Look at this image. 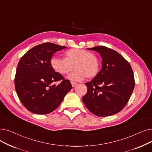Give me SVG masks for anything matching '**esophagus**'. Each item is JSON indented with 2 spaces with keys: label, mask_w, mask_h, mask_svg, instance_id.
<instances>
[{
  "label": "esophagus",
  "mask_w": 152,
  "mask_h": 152,
  "mask_svg": "<svg viewBox=\"0 0 152 152\" xmlns=\"http://www.w3.org/2000/svg\"><path fill=\"white\" fill-rule=\"evenodd\" d=\"M71 84H72V86H73V87H75L76 85H78V83H76V82H71Z\"/></svg>",
  "instance_id": "34e87169"
}]
</instances>
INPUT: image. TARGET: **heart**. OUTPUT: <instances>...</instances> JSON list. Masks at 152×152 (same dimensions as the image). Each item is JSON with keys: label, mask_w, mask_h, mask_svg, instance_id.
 I'll list each match as a JSON object with an SVG mask.
<instances>
[{"label": "heart", "mask_w": 152, "mask_h": 152, "mask_svg": "<svg viewBox=\"0 0 152 152\" xmlns=\"http://www.w3.org/2000/svg\"><path fill=\"white\" fill-rule=\"evenodd\" d=\"M64 59L53 57L50 64L53 69L61 75H66L74 68L76 69L69 76L71 80L79 81L95 77L98 73L99 64L96 55L85 49L73 48L64 53Z\"/></svg>", "instance_id": "obj_1"}]
</instances>
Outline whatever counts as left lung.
Masks as SVG:
<instances>
[{
    "label": "left lung",
    "mask_w": 152,
    "mask_h": 152,
    "mask_svg": "<svg viewBox=\"0 0 152 152\" xmlns=\"http://www.w3.org/2000/svg\"><path fill=\"white\" fill-rule=\"evenodd\" d=\"M102 57V68L90 82L83 102L93 114L109 116L121 111L127 104L135 86L131 65L119 53L106 46L88 48Z\"/></svg>",
    "instance_id": "obj_1"
}]
</instances>
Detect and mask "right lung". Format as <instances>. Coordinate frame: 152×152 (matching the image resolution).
<instances>
[{
    "label": "right lung",
    "instance_id": "right-lung-1",
    "mask_svg": "<svg viewBox=\"0 0 152 152\" xmlns=\"http://www.w3.org/2000/svg\"><path fill=\"white\" fill-rule=\"evenodd\" d=\"M66 46L46 42L33 47L18 64L15 87L21 103L33 113L46 114L58 107L72 86L56 72L50 61L54 53ZM61 81L57 86L52 83Z\"/></svg>",
    "mask_w": 152,
    "mask_h": 152
}]
</instances>
